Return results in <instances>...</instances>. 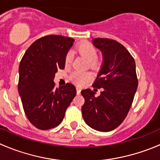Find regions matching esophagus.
I'll return each instance as SVG.
<instances>
[{"label": "esophagus", "mask_w": 160, "mask_h": 160, "mask_svg": "<svg viewBox=\"0 0 160 160\" xmlns=\"http://www.w3.org/2000/svg\"><path fill=\"white\" fill-rule=\"evenodd\" d=\"M80 91H81V89H80V88H79V87H77V94H80Z\"/></svg>", "instance_id": "34e87169"}]
</instances>
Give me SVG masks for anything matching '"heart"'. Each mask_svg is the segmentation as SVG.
<instances>
[{"mask_svg": "<svg viewBox=\"0 0 160 160\" xmlns=\"http://www.w3.org/2000/svg\"><path fill=\"white\" fill-rule=\"evenodd\" d=\"M77 51L81 56L86 58L89 62L91 67H96L98 65V61L97 58V49L90 42H82L77 47ZM72 56L70 53H68L65 58V64L66 66H69L72 62ZM91 76L89 72H83L75 71L70 76V79L73 83L78 85H82L86 83L91 79Z\"/></svg>", "mask_w": 160, "mask_h": 160, "instance_id": "b5f03b06", "label": "heart"}]
</instances>
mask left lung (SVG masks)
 I'll list each match as a JSON object with an SVG mask.
<instances>
[{
    "mask_svg": "<svg viewBox=\"0 0 160 160\" xmlns=\"http://www.w3.org/2000/svg\"><path fill=\"white\" fill-rule=\"evenodd\" d=\"M92 44L102 52V63L93 87L103 88L96 97L91 89L81 91L85 102L82 115L93 129L108 132L126 118L138 88L135 62L124 46L113 40L94 38Z\"/></svg>",
    "mask_w": 160,
    "mask_h": 160,
    "instance_id": "left-lung-1",
    "label": "left lung"
}]
</instances>
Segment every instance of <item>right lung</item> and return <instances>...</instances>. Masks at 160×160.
Listing matches in <instances>:
<instances>
[{"instance_id":"add662e5","label":"right lung","mask_w":160,"mask_h":160,"mask_svg":"<svg viewBox=\"0 0 160 160\" xmlns=\"http://www.w3.org/2000/svg\"><path fill=\"white\" fill-rule=\"evenodd\" d=\"M73 42L70 37L45 36L29 46L20 62L18 94L28 119L40 130L59 125L77 94L72 83L55 88L54 82Z\"/></svg>"}]
</instances>
